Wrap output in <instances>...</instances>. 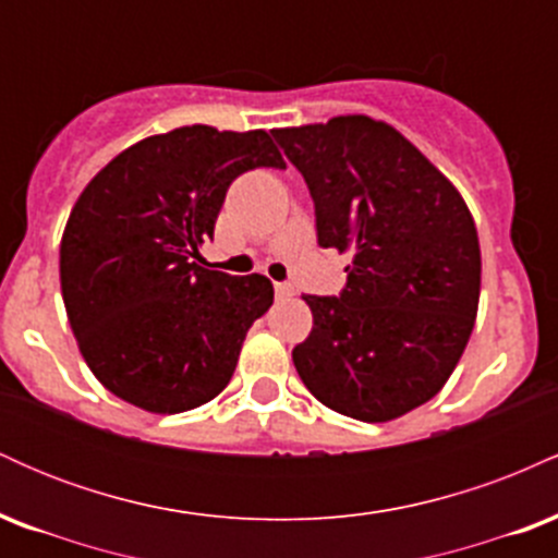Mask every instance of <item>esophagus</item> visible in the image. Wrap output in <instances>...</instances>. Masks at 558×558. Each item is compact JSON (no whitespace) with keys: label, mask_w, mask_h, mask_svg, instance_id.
<instances>
[{"label":"esophagus","mask_w":558,"mask_h":558,"mask_svg":"<svg viewBox=\"0 0 558 558\" xmlns=\"http://www.w3.org/2000/svg\"><path fill=\"white\" fill-rule=\"evenodd\" d=\"M275 293L280 299H291L293 296V286L291 283H275Z\"/></svg>","instance_id":"obj_1"}]
</instances>
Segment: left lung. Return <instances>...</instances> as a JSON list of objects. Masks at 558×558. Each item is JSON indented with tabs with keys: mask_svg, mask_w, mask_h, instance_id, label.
<instances>
[{
	"mask_svg": "<svg viewBox=\"0 0 558 558\" xmlns=\"http://www.w3.org/2000/svg\"><path fill=\"white\" fill-rule=\"evenodd\" d=\"M272 136L310 185L319 246L351 252L341 296H304L312 332L293 349L296 373L332 412L401 417L446 386L475 328V220L383 120L341 114Z\"/></svg>",
	"mask_w": 558,
	"mask_h": 558,
	"instance_id": "left-lung-1",
	"label": "left lung"
}]
</instances>
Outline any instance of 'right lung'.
<instances>
[{
	"label": "right lung",
	"mask_w": 558,
	"mask_h": 558,
	"mask_svg": "<svg viewBox=\"0 0 558 558\" xmlns=\"http://www.w3.org/2000/svg\"><path fill=\"white\" fill-rule=\"evenodd\" d=\"M286 168L267 131L183 125L120 151L83 189L60 243L70 328L96 380L144 412L213 401L272 306L265 275L198 267L228 185Z\"/></svg>",
	"instance_id": "1"
}]
</instances>
